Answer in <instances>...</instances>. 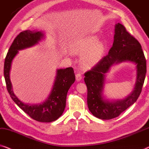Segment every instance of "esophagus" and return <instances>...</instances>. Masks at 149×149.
<instances>
[{"mask_svg": "<svg viewBox=\"0 0 149 149\" xmlns=\"http://www.w3.org/2000/svg\"><path fill=\"white\" fill-rule=\"evenodd\" d=\"M75 78H76L77 81H79L81 79V75L79 73H78V74H77L76 75H75Z\"/></svg>", "mask_w": 149, "mask_h": 149, "instance_id": "1", "label": "esophagus"}]
</instances>
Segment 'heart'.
Segmentation results:
<instances>
[{
  "label": "heart",
  "mask_w": 149,
  "mask_h": 149,
  "mask_svg": "<svg viewBox=\"0 0 149 149\" xmlns=\"http://www.w3.org/2000/svg\"><path fill=\"white\" fill-rule=\"evenodd\" d=\"M105 51V45L100 42L98 38L95 36H91L81 40L72 49L74 54H84L81 58V64L86 69L97 64L103 57Z\"/></svg>",
  "instance_id": "heart-1"
}]
</instances>
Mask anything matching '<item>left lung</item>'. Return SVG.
Instances as JSON below:
<instances>
[{
  "instance_id": "1",
  "label": "left lung",
  "mask_w": 149,
  "mask_h": 149,
  "mask_svg": "<svg viewBox=\"0 0 149 149\" xmlns=\"http://www.w3.org/2000/svg\"><path fill=\"white\" fill-rule=\"evenodd\" d=\"M123 62L135 64L137 78L131 93L123 100H111L104 95L106 74L112 66ZM146 73V61L142 47L122 24L115 25L114 41L107 55L104 56L85 75L88 109L97 118L107 120L119 116L136 101L142 91Z\"/></svg>"
}]
</instances>
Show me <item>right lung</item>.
<instances>
[{"instance_id": "1", "label": "right lung", "mask_w": 149, "mask_h": 149, "mask_svg": "<svg viewBox=\"0 0 149 149\" xmlns=\"http://www.w3.org/2000/svg\"><path fill=\"white\" fill-rule=\"evenodd\" d=\"M45 38L43 31L26 30L21 32L13 42L6 56L4 64V76L8 93L19 107L36 121L51 122L61 116L66 105V97L75 77L72 68L57 69L53 86L49 96L45 101L38 104L25 103L18 98L13 91L10 79V72L13 58L19 51L38 45Z\"/></svg>"}]
</instances>
